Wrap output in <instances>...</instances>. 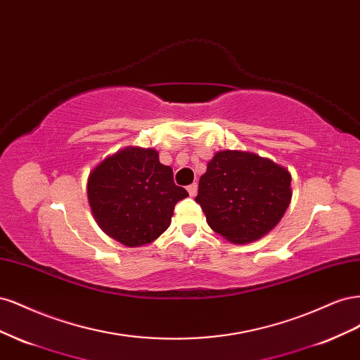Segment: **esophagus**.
Returning <instances> with one entry per match:
<instances>
[{
	"instance_id": "1",
	"label": "esophagus",
	"mask_w": 360,
	"mask_h": 360,
	"mask_svg": "<svg viewBox=\"0 0 360 360\" xmlns=\"http://www.w3.org/2000/svg\"><path fill=\"white\" fill-rule=\"evenodd\" d=\"M188 192H189L191 197H195V195H197V192H198V184H197V183L189 184V186H188Z\"/></svg>"
}]
</instances>
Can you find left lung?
Instances as JSON below:
<instances>
[{
	"label": "left lung",
	"mask_w": 360,
	"mask_h": 360,
	"mask_svg": "<svg viewBox=\"0 0 360 360\" xmlns=\"http://www.w3.org/2000/svg\"><path fill=\"white\" fill-rule=\"evenodd\" d=\"M290 172L246 151H219L200 179L197 201L207 224L233 243L266 236L291 201Z\"/></svg>",
	"instance_id": "obj_1"
}]
</instances>
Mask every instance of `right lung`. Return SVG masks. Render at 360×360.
Segmentation results:
<instances>
[{"mask_svg":"<svg viewBox=\"0 0 360 360\" xmlns=\"http://www.w3.org/2000/svg\"><path fill=\"white\" fill-rule=\"evenodd\" d=\"M94 219L126 246H143L171 224L174 207L189 197L153 148H126L93 169L86 184Z\"/></svg>","mask_w":360,"mask_h":360,"instance_id":"add662e5","label":"right lung"}]
</instances>
